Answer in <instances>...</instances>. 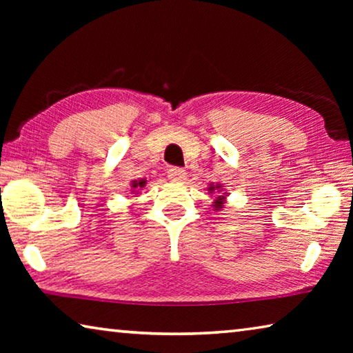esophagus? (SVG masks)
Here are the masks:
<instances>
[{
    "label": "esophagus",
    "mask_w": 353,
    "mask_h": 353,
    "mask_svg": "<svg viewBox=\"0 0 353 353\" xmlns=\"http://www.w3.org/2000/svg\"><path fill=\"white\" fill-rule=\"evenodd\" d=\"M168 177H170V181H172V182H183L185 179H187V172H185V170H182V168H171L170 171H168Z\"/></svg>",
    "instance_id": "34e87169"
}]
</instances>
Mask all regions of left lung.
Returning <instances> with one entry per match:
<instances>
[{"instance_id":"obj_1","label":"left lung","mask_w":353,"mask_h":353,"mask_svg":"<svg viewBox=\"0 0 353 353\" xmlns=\"http://www.w3.org/2000/svg\"><path fill=\"white\" fill-rule=\"evenodd\" d=\"M223 190H224L223 185H219V183L213 185V183H210V187H208V193H214V191H218V193H223ZM225 196H227V193H223V194H219V196H216V198H214L213 207H214V210H216V212L223 210V208H224Z\"/></svg>"}]
</instances>
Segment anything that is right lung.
Instances as JSON below:
<instances>
[{"mask_svg":"<svg viewBox=\"0 0 353 353\" xmlns=\"http://www.w3.org/2000/svg\"><path fill=\"white\" fill-rule=\"evenodd\" d=\"M145 185H146L145 179H140V181H132V183H130V187H132V193H135V188H143Z\"/></svg>","mask_w":353,"mask_h":353,"instance_id":"right-lung-1","label":"right lung"}]
</instances>
